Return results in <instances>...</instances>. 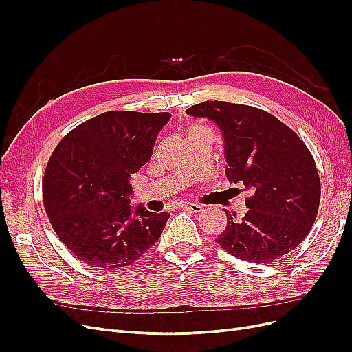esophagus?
Wrapping results in <instances>:
<instances>
[{
  "mask_svg": "<svg viewBox=\"0 0 352 352\" xmlns=\"http://www.w3.org/2000/svg\"><path fill=\"white\" fill-rule=\"evenodd\" d=\"M184 210H188L191 212H201L202 211V206L195 204V202H186V204H182Z\"/></svg>",
  "mask_w": 352,
  "mask_h": 352,
  "instance_id": "34e87169",
  "label": "esophagus"
}]
</instances>
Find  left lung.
Wrapping results in <instances>:
<instances>
[{
	"mask_svg": "<svg viewBox=\"0 0 352 352\" xmlns=\"http://www.w3.org/2000/svg\"><path fill=\"white\" fill-rule=\"evenodd\" d=\"M186 113L214 121L224 137L227 178L252 192L243 219L227 212L215 241L248 263H274L308 235L317 218L321 182L307 145L289 126L260 108L204 101ZM235 217V215H234Z\"/></svg>",
	"mask_w": 352,
	"mask_h": 352,
	"instance_id": "8db88e82",
	"label": "left lung"
}]
</instances>
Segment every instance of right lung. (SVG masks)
I'll return each mask as SVG.
<instances>
[{
  "mask_svg": "<svg viewBox=\"0 0 352 352\" xmlns=\"http://www.w3.org/2000/svg\"><path fill=\"white\" fill-rule=\"evenodd\" d=\"M170 113L108 111L69 131L47 164L50 223L78 260L97 270L135 263L161 236L168 212L129 206V178L151 158Z\"/></svg>",
  "mask_w": 352,
  "mask_h": 352,
  "instance_id": "right-lung-1",
  "label": "right lung"
}]
</instances>
